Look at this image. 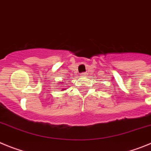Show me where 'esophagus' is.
Here are the masks:
<instances>
[{
  "instance_id": "esophagus-1",
  "label": "esophagus",
  "mask_w": 151,
  "mask_h": 151,
  "mask_svg": "<svg viewBox=\"0 0 151 151\" xmlns=\"http://www.w3.org/2000/svg\"><path fill=\"white\" fill-rule=\"evenodd\" d=\"M86 73H82V74H81V76H83V77H85V76H86Z\"/></svg>"
}]
</instances>
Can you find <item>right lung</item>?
<instances>
[{
  "mask_svg": "<svg viewBox=\"0 0 151 151\" xmlns=\"http://www.w3.org/2000/svg\"><path fill=\"white\" fill-rule=\"evenodd\" d=\"M63 83V82H61V83ZM65 89H62V91H64Z\"/></svg>",
  "mask_w": 151,
  "mask_h": 151,
  "instance_id": "obj_1",
  "label": "right lung"
}]
</instances>
